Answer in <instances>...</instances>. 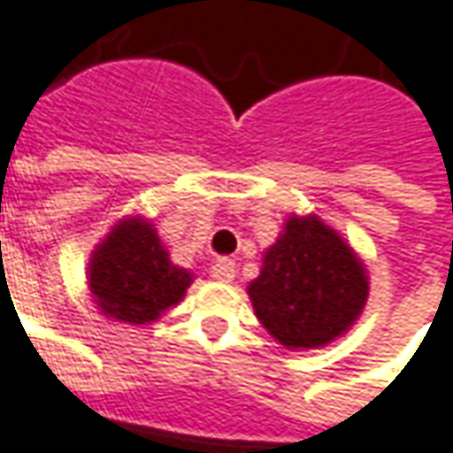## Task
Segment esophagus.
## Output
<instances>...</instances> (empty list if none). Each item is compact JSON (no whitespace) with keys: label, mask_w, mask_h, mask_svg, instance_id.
<instances>
[{"label":"esophagus","mask_w":453,"mask_h":453,"mask_svg":"<svg viewBox=\"0 0 453 453\" xmlns=\"http://www.w3.org/2000/svg\"><path fill=\"white\" fill-rule=\"evenodd\" d=\"M212 279H218V281H233L235 279V264L230 261V258H220V261H215L212 265Z\"/></svg>","instance_id":"esophagus-1"}]
</instances>
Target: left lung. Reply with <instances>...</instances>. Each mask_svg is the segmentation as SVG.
Wrapping results in <instances>:
<instances>
[{
	"mask_svg": "<svg viewBox=\"0 0 453 453\" xmlns=\"http://www.w3.org/2000/svg\"><path fill=\"white\" fill-rule=\"evenodd\" d=\"M258 322L286 349H319L360 319L370 276L357 250L314 212L286 218L248 284Z\"/></svg>",
	"mask_w": 453,
	"mask_h": 453,
	"instance_id": "8db88e82",
	"label": "left lung"
}]
</instances>
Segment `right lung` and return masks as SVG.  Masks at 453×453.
Returning a JSON list of instances; mask_svg holds the SVG:
<instances>
[{
    "mask_svg": "<svg viewBox=\"0 0 453 453\" xmlns=\"http://www.w3.org/2000/svg\"><path fill=\"white\" fill-rule=\"evenodd\" d=\"M86 281L96 309L119 325H149L177 306L195 273L172 264L144 215L121 218L90 253Z\"/></svg>",
    "mask_w": 453,
    "mask_h": 453,
    "instance_id": "obj_1",
    "label": "right lung"
}]
</instances>
